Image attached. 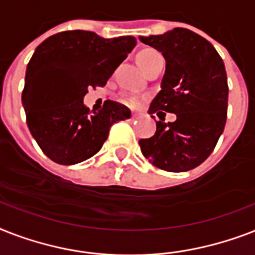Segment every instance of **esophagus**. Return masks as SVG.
Returning a JSON list of instances; mask_svg holds the SVG:
<instances>
[{
    "label": "esophagus",
    "mask_w": 255,
    "mask_h": 255,
    "mask_svg": "<svg viewBox=\"0 0 255 255\" xmlns=\"http://www.w3.org/2000/svg\"><path fill=\"white\" fill-rule=\"evenodd\" d=\"M140 118H141V115H140V114H132V116H131V119H132V120L140 119Z\"/></svg>",
    "instance_id": "1"
}]
</instances>
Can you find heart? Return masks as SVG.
<instances>
[{
    "mask_svg": "<svg viewBox=\"0 0 255 255\" xmlns=\"http://www.w3.org/2000/svg\"><path fill=\"white\" fill-rule=\"evenodd\" d=\"M161 59H163V55L153 49H144L137 54V62H139V65L141 66V69L144 71H147L151 66H153L159 61H161ZM127 103L129 106H136L137 100L133 99V98H129V99H127Z\"/></svg>",
    "mask_w": 255,
    "mask_h": 255,
    "instance_id": "heart-1",
    "label": "heart"
}]
</instances>
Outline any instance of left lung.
Here are the masks:
<instances>
[{
	"instance_id": "1",
	"label": "left lung",
	"mask_w": 255,
	"mask_h": 255,
	"mask_svg": "<svg viewBox=\"0 0 255 255\" xmlns=\"http://www.w3.org/2000/svg\"><path fill=\"white\" fill-rule=\"evenodd\" d=\"M139 39L167 62L148 112L177 116L173 123L156 122L155 135L139 140L141 153L163 170L193 169L209 157L225 128L229 87L224 61L208 39L184 27Z\"/></svg>"
}]
</instances>
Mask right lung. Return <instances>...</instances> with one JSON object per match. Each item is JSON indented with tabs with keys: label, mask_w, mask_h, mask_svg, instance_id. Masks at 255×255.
Returning <instances> with one entry per match:
<instances>
[{
	"label": "right lung",
	"mask_w": 255,
	"mask_h": 255,
	"mask_svg": "<svg viewBox=\"0 0 255 255\" xmlns=\"http://www.w3.org/2000/svg\"><path fill=\"white\" fill-rule=\"evenodd\" d=\"M136 46V38L99 37L86 30L54 34L34 51L26 69L22 104L31 135L49 159L62 165L85 161L100 151L114 123L131 118L126 106L106 100L98 112L83 98L106 86Z\"/></svg>",
	"instance_id": "add662e5"
}]
</instances>
